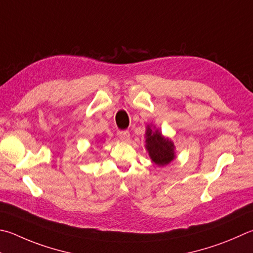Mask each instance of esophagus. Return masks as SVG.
<instances>
[{
    "label": "esophagus",
    "instance_id": "esophagus-1",
    "mask_svg": "<svg viewBox=\"0 0 253 253\" xmlns=\"http://www.w3.org/2000/svg\"><path fill=\"white\" fill-rule=\"evenodd\" d=\"M118 136L122 140L126 141V140L129 139L130 134H129V131H128V130H121V131H118Z\"/></svg>",
    "mask_w": 253,
    "mask_h": 253
}]
</instances>
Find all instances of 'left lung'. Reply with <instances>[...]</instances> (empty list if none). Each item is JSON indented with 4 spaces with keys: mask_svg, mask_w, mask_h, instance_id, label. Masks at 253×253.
I'll list each match as a JSON object with an SVG mask.
<instances>
[{
    "mask_svg": "<svg viewBox=\"0 0 253 253\" xmlns=\"http://www.w3.org/2000/svg\"><path fill=\"white\" fill-rule=\"evenodd\" d=\"M146 149L150 159L157 166H166L174 159L173 142L164 137L158 129L150 125L146 128Z\"/></svg>",
    "mask_w": 253,
    "mask_h": 253,
    "instance_id": "1",
    "label": "left lung"
}]
</instances>
